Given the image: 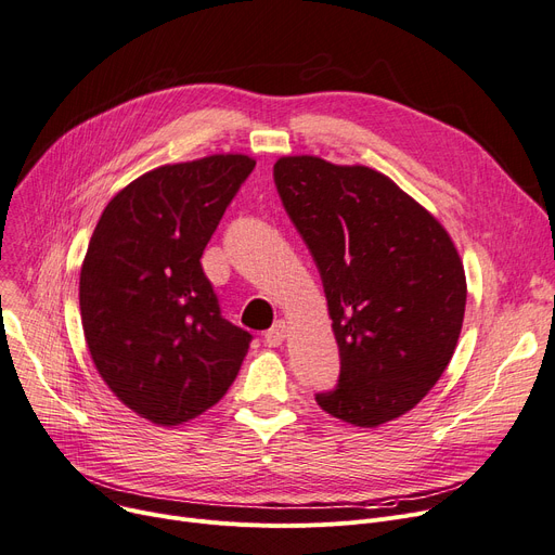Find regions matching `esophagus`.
Instances as JSON below:
<instances>
[{"label": "esophagus", "mask_w": 555, "mask_h": 555, "mask_svg": "<svg viewBox=\"0 0 555 555\" xmlns=\"http://www.w3.org/2000/svg\"><path fill=\"white\" fill-rule=\"evenodd\" d=\"M284 337H286V323H284V321H278V323L263 335V344L275 348V346H280V344L284 341Z\"/></svg>", "instance_id": "esophagus-1"}]
</instances>
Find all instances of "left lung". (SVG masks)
Masks as SVG:
<instances>
[{"mask_svg": "<svg viewBox=\"0 0 555 555\" xmlns=\"http://www.w3.org/2000/svg\"><path fill=\"white\" fill-rule=\"evenodd\" d=\"M273 180L321 273L339 346V380L317 403L375 428L412 410L449 366L467 282L451 236L364 166L282 157Z\"/></svg>", "mask_w": 555, "mask_h": 555, "instance_id": "8db88e82", "label": "left lung"}]
</instances>
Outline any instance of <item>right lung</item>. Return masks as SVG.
<instances>
[{
	"label": "right lung",
	"mask_w": 555,
	"mask_h": 555,
	"mask_svg": "<svg viewBox=\"0 0 555 555\" xmlns=\"http://www.w3.org/2000/svg\"><path fill=\"white\" fill-rule=\"evenodd\" d=\"M246 154L150 170L102 211L79 278L91 358L120 401L177 426L225 396L253 341L220 314L201 257L248 180Z\"/></svg>",
	"instance_id": "obj_1"
}]
</instances>
